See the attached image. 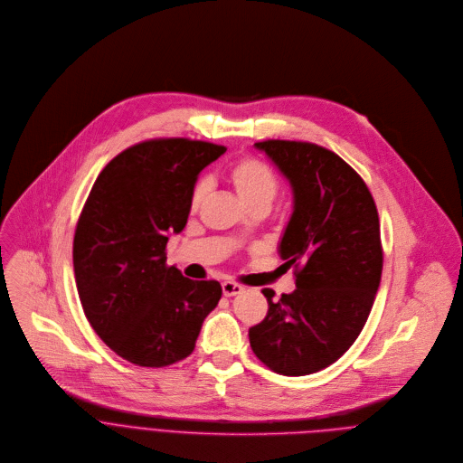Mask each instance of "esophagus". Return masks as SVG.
Here are the masks:
<instances>
[{
    "label": "esophagus",
    "mask_w": 463,
    "mask_h": 463,
    "mask_svg": "<svg viewBox=\"0 0 463 463\" xmlns=\"http://www.w3.org/2000/svg\"><path fill=\"white\" fill-rule=\"evenodd\" d=\"M244 288L241 287V285H237V283H232V281H224L222 283V294H224V298H233V296H237V294H241Z\"/></svg>",
    "instance_id": "obj_1"
}]
</instances>
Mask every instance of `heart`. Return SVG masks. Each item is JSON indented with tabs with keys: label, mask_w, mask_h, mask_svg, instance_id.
Instances as JSON below:
<instances>
[{
	"label": "heart",
	"mask_w": 463,
	"mask_h": 463,
	"mask_svg": "<svg viewBox=\"0 0 463 463\" xmlns=\"http://www.w3.org/2000/svg\"><path fill=\"white\" fill-rule=\"evenodd\" d=\"M230 184L233 186L239 199L248 206H264L269 208L273 199L279 194L281 182L277 173L264 162L257 158H241L233 162L226 173ZM206 194V184H197L192 195V208L197 210Z\"/></svg>",
	"instance_id": "1"
}]
</instances>
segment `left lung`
Here are the masks:
<instances>
[{
  "label": "left lung",
  "instance_id": "1",
  "mask_svg": "<svg viewBox=\"0 0 463 463\" xmlns=\"http://www.w3.org/2000/svg\"><path fill=\"white\" fill-rule=\"evenodd\" d=\"M290 182L294 210L279 255L296 290L250 328L253 354L283 376H307L337 361L371 314L383 268L380 217L363 178L335 153L290 140L257 142Z\"/></svg>",
  "mask_w": 463,
  "mask_h": 463
}]
</instances>
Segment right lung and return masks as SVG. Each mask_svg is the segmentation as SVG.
Here are the masks:
<instances>
[{
	"label": "right lung",
	"instance_id": "1",
	"mask_svg": "<svg viewBox=\"0 0 463 463\" xmlns=\"http://www.w3.org/2000/svg\"><path fill=\"white\" fill-rule=\"evenodd\" d=\"M226 151L188 138H158L117 155L99 175L76 224L74 279L92 330L138 366L188 357L217 281H194L165 264V244L188 222L199 173Z\"/></svg>",
	"mask_w": 463,
	"mask_h": 463
}]
</instances>
